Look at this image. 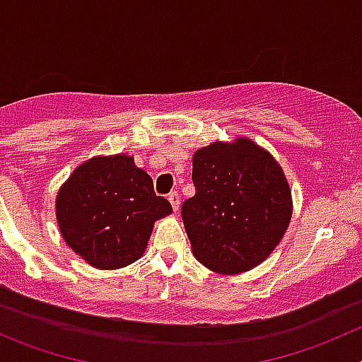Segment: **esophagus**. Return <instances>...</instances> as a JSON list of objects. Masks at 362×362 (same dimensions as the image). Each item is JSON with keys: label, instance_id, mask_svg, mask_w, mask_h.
<instances>
[{"label": "esophagus", "instance_id": "esophagus-1", "mask_svg": "<svg viewBox=\"0 0 362 362\" xmlns=\"http://www.w3.org/2000/svg\"><path fill=\"white\" fill-rule=\"evenodd\" d=\"M168 201H170L172 209H174V211H177L179 209V194L177 192H170V194H168Z\"/></svg>", "mask_w": 362, "mask_h": 362}]
</instances>
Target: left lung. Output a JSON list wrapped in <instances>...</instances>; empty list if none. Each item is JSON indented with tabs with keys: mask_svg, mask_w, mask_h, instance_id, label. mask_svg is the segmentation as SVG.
Returning a JSON list of instances; mask_svg holds the SVG:
<instances>
[{
	"mask_svg": "<svg viewBox=\"0 0 362 362\" xmlns=\"http://www.w3.org/2000/svg\"><path fill=\"white\" fill-rule=\"evenodd\" d=\"M194 197L181 206L195 257L218 274H240L277 247L291 218V194L277 161L247 139L194 154Z\"/></svg>",
	"mask_w": 362,
	"mask_h": 362,
	"instance_id": "1",
	"label": "left lung"
}]
</instances>
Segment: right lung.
I'll use <instances>...</instances> for the list:
<instances>
[{
    "instance_id": "right-lung-1",
    "label": "right lung",
    "mask_w": 362,
    "mask_h": 362,
    "mask_svg": "<svg viewBox=\"0 0 362 362\" xmlns=\"http://www.w3.org/2000/svg\"><path fill=\"white\" fill-rule=\"evenodd\" d=\"M172 211L133 158H92L76 168L57 197L67 245L92 267L122 268L144 254L154 220Z\"/></svg>"
}]
</instances>
